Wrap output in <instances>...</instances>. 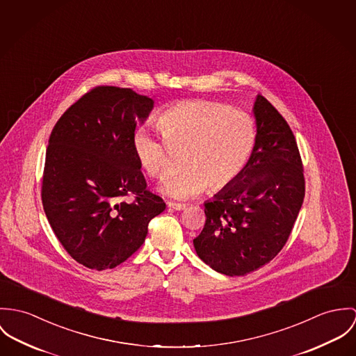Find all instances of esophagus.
Segmentation results:
<instances>
[{
    "label": "esophagus",
    "mask_w": 356,
    "mask_h": 356,
    "mask_svg": "<svg viewBox=\"0 0 356 356\" xmlns=\"http://www.w3.org/2000/svg\"><path fill=\"white\" fill-rule=\"evenodd\" d=\"M168 206L170 209H175V210H183L187 207L186 203H176V202H168Z\"/></svg>",
    "instance_id": "esophagus-1"
}]
</instances>
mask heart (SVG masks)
<instances>
[{"mask_svg":"<svg viewBox=\"0 0 356 356\" xmlns=\"http://www.w3.org/2000/svg\"><path fill=\"white\" fill-rule=\"evenodd\" d=\"M159 139L139 128L132 150L139 166L162 177L175 153H183L184 169L168 177L161 190L169 197H195L206 190L222 191L243 173L257 143L255 120L221 102L187 99L165 108L156 119Z\"/></svg>","mask_w":356,"mask_h":356,"instance_id":"obj_1","label":"heart"}]
</instances>
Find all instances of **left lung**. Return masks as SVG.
I'll return each mask as SVG.
<instances>
[{
    "label": "left lung",
    "mask_w": 356,
    "mask_h": 356,
    "mask_svg": "<svg viewBox=\"0 0 356 356\" xmlns=\"http://www.w3.org/2000/svg\"><path fill=\"white\" fill-rule=\"evenodd\" d=\"M257 143L236 181L204 203L197 257L218 273L244 276L285 245L305 197L303 163L288 122L262 95L254 104Z\"/></svg>",
    "instance_id": "8db88e82"
}]
</instances>
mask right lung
Masks as SVG:
<instances>
[{
	"label": "right lung",
	"mask_w": 356,
	"mask_h": 356,
	"mask_svg": "<svg viewBox=\"0 0 356 356\" xmlns=\"http://www.w3.org/2000/svg\"><path fill=\"white\" fill-rule=\"evenodd\" d=\"M153 105L131 88L98 86L71 105L50 134L43 210L65 251L88 269L127 261L165 210L162 197L147 190L132 150L136 122L147 119ZM129 195L134 199L124 201Z\"/></svg>",
	"instance_id": "obj_1"
}]
</instances>
